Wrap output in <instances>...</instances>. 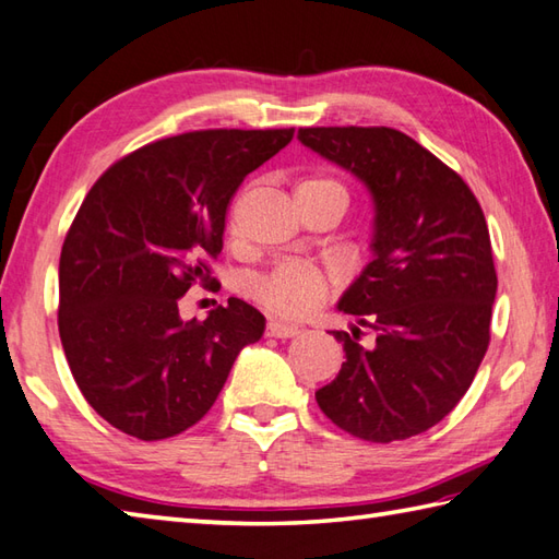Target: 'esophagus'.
<instances>
[{"label":"esophagus","mask_w":559,"mask_h":559,"mask_svg":"<svg viewBox=\"0 0 559 559\" xmlns=\"http://www.w3.org/2000/svg\"><path fill=\"white\" fill-rule=\"evenodd\" d=\"M301 328L292 325V323H282V321H270L267 323V335L270 337H294L299 335Z\"/></svg>","instance_id":"obj_1"}]
</instances>
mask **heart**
<instances>
[{
	"label": "heart",
	"instance_id": "b5f03b06",
	"mask_svg": "<svg viewBox=\"0 0 559 559\" xmlns=\"http://www.w3.org/2000/svg\"><path fill=\"white\" fill-rule=\"evenodd\" d=\"M304 190H337V183L325 178H309L296 186V192ZM294 192V195H296ZM330 292V275L323 270L304 263H282L267 275L253 282L250 294L255 296L258 304H263L267 311L287 318H304L318 309Z\"/></svg>",
	"mask_w": 559,
	"mask_h": 559
}]
</instances>
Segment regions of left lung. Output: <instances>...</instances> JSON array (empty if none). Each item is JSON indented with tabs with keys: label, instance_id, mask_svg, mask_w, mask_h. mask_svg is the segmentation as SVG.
<instances>
[{
	"label": "left lung",
	"instance_id": "1",
	"mask_svg": "<svg viewBox=\"0 0 559 559\" xmlns=\"http://www.w3.org/2000/svg\"><path fill=\"white\" fill-rule=\"evenodd\" d=\"M299 142L345 168L373 202L371 260L337 311L377 333H352L343 369L316 391L325 417L389 443L441 423L471 389L489 345L497 272L485 214L459 174L391 128H301Z\"/></svg>",
	"mask_w": 559,
	"mask_h": 559
}]
</instances>
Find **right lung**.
<instances>
[{
	"mask_svg": "<svg viewBox=\"0 0 559 559\" xmlns=\"http://www.w3.org/2000/svg\"><path fill=\"white\" fill-rule=\"evenodd\" d=\"M294 130H204L146 144L100 176L60 255V340L79 391L124 435L176 437L207 415L265 316L241 299L183 321L226 207ZM214 282V280H212ZM207 282V284H212Z\"/></svg>",
	"mask_w": 559,
	"mask_h": 559,
	"instance_id": "1",
	"label": "right lung"
}]
</instances>
